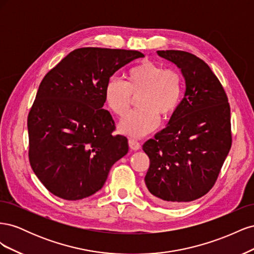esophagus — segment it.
<instances>
[{
	"instance_id": "obj_1",
	"label": "esophagus",
	"mask_w": 254,
	"mask_h": 254,
	"mask_svg": "<svg viewBox=\"0 0 254 254\" xmlns=\"http://www.w3.org/2000/svg\"><path fill=\"white\" fill-rule=\"evenodd\" d=\"M128 143H129V147L132 150H139L141 148V144L134 139H129Z\"/></svg>"
}]
</instances>
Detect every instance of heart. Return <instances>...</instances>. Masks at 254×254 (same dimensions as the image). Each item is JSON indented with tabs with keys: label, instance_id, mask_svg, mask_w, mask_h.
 Returning <instances> with one entry per match:
<instances>
[{
	"label": "heart",
	"instance_id": "b5f03b06",
	"mask_svg": "<svg viewBox=\"0 0 254 254\" xmlns=\"http://www.w3.org/2000/svg\"><path fill=\"white\" fill-rule=\"evenodd\" d=\"M126 81L111 78L106 84L105 99L109 109L123 119L137 97L134 111L121 123L123 133L142 136L151 132L159 118L168 120L179 109L184 95V78L175 68L143 60L126 72Z\"/></svg>",
	"mask_w": 254,
	"mask_h": 254
}]
</instances>
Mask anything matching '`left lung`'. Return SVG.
I'll use <instances>...</instances> for the list:
<instances>
[{"label":"left lung","mask_w":254,"mask_h":254,"mask_svg":"<svg viewBox=\"0 0 254 254\" xmlns=\"http://www.w3.org/2000/svg\"><path fill=\"white\" fill-rule=\"evenodd\" d=\"M157 53L180 68L187 89L168 125L143 145L150 162L145 190L158 203L177 206L204 196L216 182L232 145L230 105L202 59L183 51Z\"/></svg>","instance_id":"left-lung-1"}]
</instances>
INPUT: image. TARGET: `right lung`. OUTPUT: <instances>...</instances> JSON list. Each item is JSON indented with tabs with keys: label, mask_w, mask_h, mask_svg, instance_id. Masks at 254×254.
Masks as SVG:
<instances>
[{
	"label": "right lung",
	"mask_w": 254,
	"mask_h": 254,
	"mask_svg": "<svg viewBox=\"0 0 254 254\" xmlns=\"http://www.w3.org/2000/svg\"><path fill=\"white\" fill-rule=\"evenodd\" d=\"M141 52L81 48L44 76L29 110L28 158L52 194L79 200L101 190L112 165L128 152V140L113 135L103 109L111 76Z\"/></svg>",
	"instance_id": "1"
}]
</instances>
